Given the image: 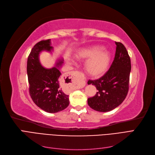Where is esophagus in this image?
<instances>
[{"label": "esophagus", "instance_id": "1", "mask_svg": "<svg viewBox=\"0 0 155 155\" xmlns=\"http://www.w3.org/2000/svg\"><path fill=\"white\" fill-rule=\"evenodd\" d=\"M80 74H81L80 72H78V71H75V72H74L73 73H72V76H77V75H80Z\"/></svg>", "mask_w": 155, "mask_h": 155}]
</instances>
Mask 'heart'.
Masks as SVG:
<instances>
[{"label":"heart","instance_id":"1","mask_svg":"<svg viewBox=\"0 0 155 155\" xmlns=\"http://www.w3.org/2000/svg\"><path fill=\"white\" fill-rule=\"evenodd\" d=\"M78 57L88 58L85 63V68L88 73L94 76L103 72L109 61V56L107 51L97 47L83 49L78 54ZM68 61L70 63H74L72 59H68Z\"/></svg>","mask_w":155,"mask_h":155}]
</instances>
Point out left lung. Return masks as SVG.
<instances>
[{
	"label": "left lung",
	"instance_id": "8db88e82",
	"mask_svg": "<svg viewBox=\"0 0 155 155\" xmlns=\"http://www.w3.org/2000/svg\"><path fill=\"white\" fill-rule=\"evenodd\" d=\"M115 43V57L109 69L100 78L88 80L87 83L95 85L97 90L96 95L87 100L89 107L96 111L108 112L114 109L124 101L129 91L130 57L122 43Z\"/></svg>",
	"mask_w": 155,
	"mask_h": 155
}]
</instances>
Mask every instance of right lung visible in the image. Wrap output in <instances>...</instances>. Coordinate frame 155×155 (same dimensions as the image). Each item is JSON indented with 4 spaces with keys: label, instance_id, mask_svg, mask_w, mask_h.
<instances>
[{
    "label": "right lung",
    "instance_id": "add662e5",
    "mask_svg": "<svg viewBox=\"0 0 155 155\" xmlns=\"http://www.w3.org/2000/svg\"><path fill=\"white\" fill-rule=\"evenodd\" d=\"M44 50L50 52L53 50L50 39L37 43L28 58L27 74L30 95L40 109L50 113H55L66 109L69 105V96L65 88L61 87L59 80L61 74L58 67L61 66L63 59H58L56 67L45 68L39 61V54Z\"/></svg>",
    "mask_w": 155,
    "mask_h": 155
}]
</instances>
